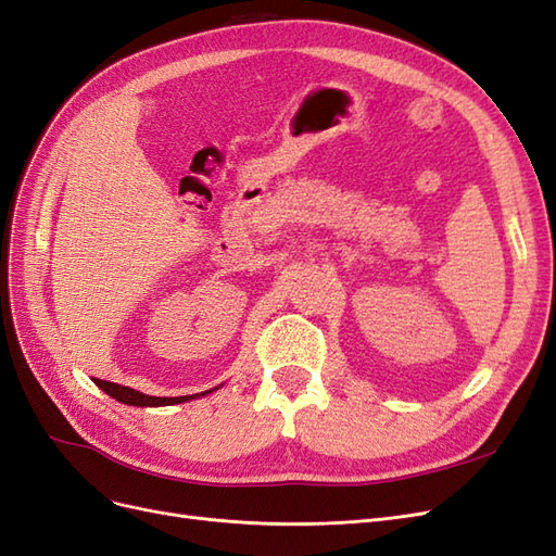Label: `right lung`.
<instances>
[{
  "instance_id": "right-lung-1",
  "label": "right lung",
  "mask_w": 556,
  "mask_h": 556,
  "mask_svg": "<svg viewBox=\"0 0 556 556\" xmlns=\"http://www.w3.org/2000/svg\"><path fill=\"white\" fill-rule=\"evenodd\" d=\"M94 384L99 387V390H104L109 396H113L115 401L125 403V406H139V408L174 406V403L192 401V399L206 396V394H211L213 390H217V387H213V390H206V392H201V394H190V396H148V394H143V392H139V390H131V387L117 384V382H109V380H99V378H94Z\"/></svg>"
}]
</instances>
